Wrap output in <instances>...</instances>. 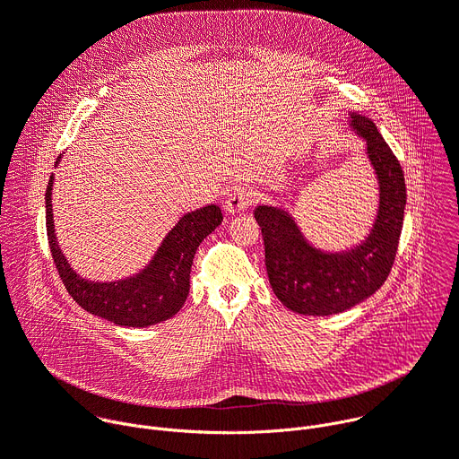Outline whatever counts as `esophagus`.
<instances>
[{
    "label": "esophagus",
    "instance_id": "1",
    "mask_svg": "<svg viewBox=\"0 0 459 459\" xmlns=\"http://www.w3.org/2000/svg\"><path fill=\"white\" fill-rule=\"evenodd\" d=\"M254 202V192L248 190V188H234L227 194L225 198V211L229 214H236V212H243L247 211Z\"/></svg>",
    "mask_w": 459,
    "mask_h": 459
}]
</instances>
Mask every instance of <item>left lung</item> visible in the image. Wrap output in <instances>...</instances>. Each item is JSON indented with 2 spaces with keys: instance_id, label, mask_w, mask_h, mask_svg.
I'll use <instances>...</instances> for the list:
<instances>
[{
  "instance_id": "8db88e82",
  "label": "left lung",
  "mask_w": 459,
  "mask_h": 459,
  "mask_svg": "<svg viewBox=\"0 0 459 459\" xmlns=\"http://www.w3.org/2000/svg\"><path fill=\"white\" fill-rule=\"evenodd\" d=\"M349 126L365 142L379 190L377 212L363 241L338 252L321 250L285 209L257 205L254 211L271 287L298 314L331 316L359 305L385 283L396 257L407 204L402 165L372 119L351 112Z\"/></svg>"
}]
</instances>
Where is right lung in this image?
I'll return each mask as SVG.
<instances>
[{
    "label": "right lung",
    "instance_id": "obj_1",
    "mask_svg": "<svg viewBox=\"0 0 459 459\" xmlns=\"http://www.w3.org/2000/svg\"><path fill=\"white\" fill-rule=\"evenodd\" d=\"M57 158L56 165L59 163ZM50 176L45 192L47 236L59 278L87 312L119 326H149L170 319L183 307L190 289V267L200 243L223 221L218 205L186 212L163 238L152 259L138 274L116 281H91L82 278L61 252L52 220Z\"/></svg>",
    "mask_w": 459,
    "mask_h": 459
}]
</instances>
